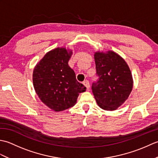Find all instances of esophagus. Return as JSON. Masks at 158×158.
<instances>
[{
  "label": "esophagus",
  "mask_w": 158,
  "mask_h": 158,
  "mask_svg": "<svg viewBox=\"0 0 158 158\" xmlns=\"http://www.w3.org/2000/svg\"><path fill=\"white\" fill-rule=\"evenodd\" d=\"M83 85H85V87L87 88V89H89V88H90V85H89V82L88 80H86V81H83Z\"/></svg>",
  "instance_id": "34e87169"
}]
</instances>
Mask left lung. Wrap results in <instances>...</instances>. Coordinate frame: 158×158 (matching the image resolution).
I'll use <instances>...</instances> for the list:
<instances>
[{"label":"left lung","mask_w":158,"mask_h":158,"mask_svg":"<svg viewBox=\"0 0 158 158\" xmlns=\"http://www.w3.org/2000/svg\"><path fill=\"white\" fill-rule=\"evenodd\" d=\"M96 75L98 79L92 85L93 94L100 108L116 110L132 92V75L122 57L113 51L96 52Z\"/></svg>","instance_id":"obj_1"}]
</instances>
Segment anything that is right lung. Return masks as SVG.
<instances>
[{
	"instance_id": "obj_1",
	"label": "right lung",
	"mask_w": 158,
	"mask_h": 158,
	"mask_svg": "<svg viewBox=\"0 0 158 158\" xmlns=\"http://www.w3.org/2000/svg\"><path fill=\"white\" fill-rule=\"evenodd\" d=\"M72 51L57 48L48 52L33 70L32 81L36 94L49 109L58 112L77 102L85 87L77 81L74 70L69 66Z\"/></svg>"
}]
</instances>
